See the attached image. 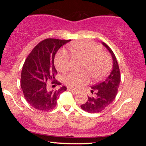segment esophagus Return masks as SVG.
Instances as JSON below:
<instances>
[{
    "label": "esophagus",
    "mask_w": 146,
    "mask_h": 146,
    "mask_svg": "<svg viewBox=\"0 0 146 146\" xmlns=\"http://www.w3.org/2000/svg\"><path fill=\"white\" fill-rule=\"evenodd\" d=\"M67 90H69V91H71V93H73V94H74V95H75V94H78V91H76V90H73V89H71V88H67Z\"/></svg>",
    "instance_id": "esophagus-1"
}]
</instances>
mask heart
I'll return each mask as SVG.
<instances>
[{
	"instance_id": "heart-1",
	"label": "heart",
	"mask_w": 146,
	"mask_h": 146,
	"mask_svg": "<svg viewBox=\"0 0 146 146\" xmlns=\"http://www.w3.org/2000/svg\"><path fill=\"white\" fill-rule=\"evenodd\" d=\"M69 51L74 59L82 60L83 73L71 72L64 78L66 86L78 89L89 82V76L95 80H100L108 74L111 68V60L108 55L102 51V48L93 42L83 41L70 45ZM71 59L68 53L62 51L55 59V65L58 71L66 72L70 66ZM87 72L88 73H87Z\"/></svg>"
}]
</instances>
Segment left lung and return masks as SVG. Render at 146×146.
I'll return each instance as SVG.
<instances>
[{"label":"left lung","mask_w":146,"mask_h":146,"mask_svg":"<svg viewBox=\"0 0 146 146\" xmlns=\"http://www.w3.org/2000/svg\"><path fill=\"white\" fill-rule=\"evenodd\" d=\"M102 44L108 49L113 58V69L105 80L91 87L92 93L95 97H88V100L81 105L82 109L90 113H98L104 110L114 101L118 91L121 81L119 68L116 57L111 48L104 42Z\"/></svg>","instance_id":"left-lung-1"}]
</instances>
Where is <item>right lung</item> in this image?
Here are the masks:
<instances>
[{"instance_id":"add662e5","label":"right lung","mask_w":146,"mask_h":146,"mask_svg":"<svg viewBox=\"0 0 146 146\" xmlns=\"http://www.w3.org/2000/svg\"><path fill=\"white\" fill-rule=\"evenodd\" d=\"M71 40L47 38L33 48L23 64L21 86L24 97L31 106L39 110L53 109L62 93L66 90L62 86L58 89H49L46 82L52 81L53 86L61 85L55 80L58 73L54 58L59 48Z\"/></svg>"}]
</instances>
